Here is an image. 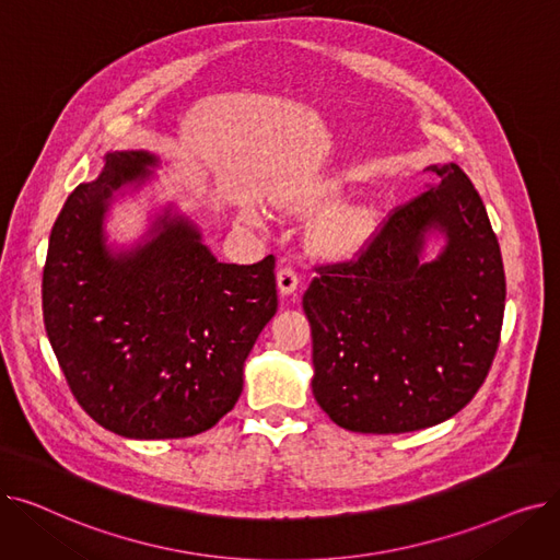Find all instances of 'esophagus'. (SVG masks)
Segmentation results:
<instances>
[{"instance_id":"1","label":"esophagus","mask_w":560,"mask_h":560,"mask_svg":"<svg viewBox=\"0 0 560 560\" xmlns=\"http://www.w3.org/2000/svg\"><path fill=\"white\" fill-rule=\"evenodd\" d=\"M298 285H300V277H298L295 270L281 268V270L277 272V288H279L281 295H295Z\"/></svg>"}]
</instances>
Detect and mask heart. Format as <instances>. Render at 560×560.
Returning a JSON list of instances; mask_svg holds the SVG:
<instances>
[{
    "instance_id": "1",
    "label": "heart",
    "mask_w": 560,
    "mask_h": 560,
    "mask_svg": "<svg viewBox=\"0 0 560 560\" xmlns=\"http://www.w3.org/2000/svg\"><path fill=\"white\" fill-rule=\"evenodd\" d=\"M338 195V184L334 182H295L288 184L275 195L277 209L285 213H308L327 206ZM243 218L252 224L262 220L256 206H245ZM374 231L372 213L365 206H342L319 218L311 229V245L322 256L334 260H347L361 254Z\"/></svg>"
}]
</instances>
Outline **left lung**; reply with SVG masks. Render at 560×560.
<instances>
[{
    "mask_svg": "<svg viewBox=\"0 0 560 560\" xmlns=\"http://www.w3.org/2000/svg\"><path fill=\"white\" fill-rule=\"evenodd\" d=\"M397 209L357 262L319 268L304 292L313 395L342 429L408 433L456 416L492 365L506 304L486 206L456 165ZM444 247L423 260L430 235Z\"/></svg>",
    "mask_w": 560,
    "mask_h": 560,
    "instance_id": "obj_1",
    "label": "left lung"
}]
</instances>
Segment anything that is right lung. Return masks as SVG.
<instances>
[{
	"mask_svg": "<svg viewBox=\"0 0 560 560\" xmlns=\"http://www.w3.org/2000/svg\"><path fill=\"white\" fill-rule=\"evenodd\" d=\"M159 165L147 150L108 152L58 213L43 270L45 331L72 395L97 424L136 440L218 424L277 313L275 256L218 262L172 203L136 245H108L110 203Z\"/></svg>",
	"mask_w": 560,
	"mask_h": 560,
	"instance_id": "obj_1",
	"label": "right lung"
}]
</instances>
